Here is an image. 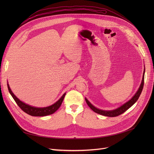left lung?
I'll use <instances>...</instances> for the list:
<instances>
[{"mask_svg": "<svg viewBox=\"0 0 154 154\" xmlns=\"http://www.w3.org/2000/svg\"><path fill=\"white\" fill-rule=\"evenodd\" d=\"M144 74H145V69H144V72L143 73V77H142V80L141 84L139 87V90L137 91L135 94L133 96V97L130 100H128L127 102L125 103L124 105H122V106L119 107V108L113 110H103L99 109L95 107L91 103V102L88 101L86 98L85 101L87 103V105L94 112H95L97 114H99L104 116H107V117H117L120 114H123L124 112H125L127 110H128L131 107H132L133 105L137 101V100L139 99V97H140L141 92L142 91L143 87V84H144Z\"/></svg>", "mask_w": 154, "mask_h": 154, "instance_id": "obj_1", "label": "left lung"}]
</instances>
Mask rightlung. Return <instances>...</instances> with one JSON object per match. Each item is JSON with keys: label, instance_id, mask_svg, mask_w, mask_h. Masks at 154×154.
<instances>
[{"label": "right lung", "instance_id": "add662e5", "mask_svg": "<svg viewBox=\"0 0 154 154\" xmlns=\"http://www.w3.org/2000/svg\"><path fill=\"white\" fill-rule=\"evenodd\" d=\"M7 87H8V89H9V91L15 101V102L17 103L18 105V106L24 112H26V114L32 116H36V117H42V116H46L48 115H51L54 113L58 110V109L60 107L61 104L63 102V100L64 99V97L66 95V94L65 93L62 97L61 98L58 100L55 103L51 106L46 107H32L29 106V105H27L25 103L22 102L21 100H20L17 97H16L14 93L12 92L11 88L9 85V84H7Z\"/></svg>", "mask_w": 154, "mask_h": 154}]
</instances>
